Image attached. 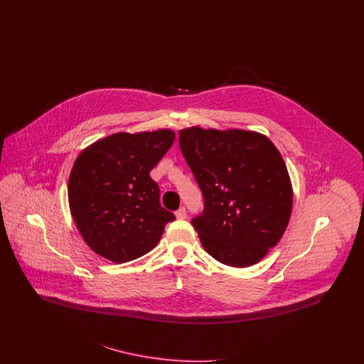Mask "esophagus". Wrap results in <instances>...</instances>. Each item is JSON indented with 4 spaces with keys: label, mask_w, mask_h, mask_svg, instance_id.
I'll return each mask as SVG.
<instances>
[{
    "label": "esophagus",
    "mask_w": 364,
    "mask_h": 364,
    "mask_svg": "<svg viewBox=\"0 0 364 364\" xmlns=\"http://www.w3.org/2000/svg\"><path fill=\"white\" fill-rule=\"evenodd\" d=\"M174 214H176V218H177V220H184V218L187 217V211H186V208H178V210H177Z\"/></svg>",
    "instance_id": "obj_1"
}]
</instances>
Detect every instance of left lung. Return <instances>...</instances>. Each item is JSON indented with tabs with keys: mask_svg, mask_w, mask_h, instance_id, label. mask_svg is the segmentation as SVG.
Masks as SVG:
<instances>
[{
	"mask_svg": "<svg viewBox=\"0 0 364 364\" xmlns=\"http://www.w3.org/2000/svg\"><path fill=\"white\" fill-rule=\"evenodd\" d=\"M178 144L205 198L191 224L214 259L247 267L284 235L292 213V184L272 140L244 129L178 132Z\"/></svg>",
	"mask_w": 364,
	"mask_h": 364,
	"instance_id": "obj_1",
	"label": "left lung"
}]
</instances>
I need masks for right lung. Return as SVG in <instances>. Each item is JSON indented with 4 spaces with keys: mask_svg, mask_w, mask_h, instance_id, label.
Wrapping results in <instances>:
<instances>
[{
    "mask_svg": "<svg viewBox=\"0 0 364 364\" xmlns=\"http://www.w3.org/2000/svg\"><path fill=\"white\" fill-rule=\"evenodd\" d=\"M174 132H119L86 147L68 181L70 214L87 245L114 263L136 259L159 242L174 214L159 205L151 169Z\"/></svg>",
    "mask_w": 364,
    "mask_h": 364,
    "instance_id": "1",
    "label": "right lung"
}]
</instances>
